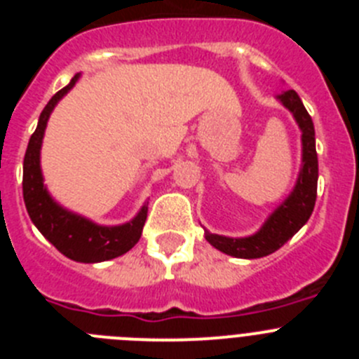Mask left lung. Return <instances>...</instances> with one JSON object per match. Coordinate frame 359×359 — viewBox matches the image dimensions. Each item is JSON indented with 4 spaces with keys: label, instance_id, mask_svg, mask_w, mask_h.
<instances>
[{
    "label": "left lung",
    "instance_id": "8db88e82",
    "mask_svg": "<svg viewBox=\"0 0 359 359\" xmlns=\"http://www.w3.org/2000/svg\"><path fill=\"white\" fill-rule=\"evenodd\" d=\"M282 106L293 113L298 128L302 131V169L298 174L293 192L284 199L280 207L266 219L261 230L250 237H224L215 236L205 230L208 243L219 252L239 259H259L277 252L284 243L291 239L313 214L318 185V156L315 147V126L302 100L294 90H287L278 95Z\"/></svg>",
    "mask_w": 359,
    "mask_h": 359
}]
</instances>
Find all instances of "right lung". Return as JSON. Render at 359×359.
Wrapping results in <instances>:
<instances>
[{"label": "right lung", "instance_id": "right-lung-1", "mask_svg": "<svg viewBox=\"0 0 359 359\" xmlns=\"http://www.w3.org/2000/svg\"><path fill=\"white\" fill-rule=\"evenodd\" d=\"M79 75L72 79L66 88L57 91L46 107L43 109L37 122V129L30 136L23 161V199L32 223L55 246L62 255L77 262H102L128 253L140 241L147 219V205L142 207L133 221L120 226H100L90 219L62 208L52 199L43 183L39 154L43 144L44 129L50 118V113L57 102L72 90Z\"/></svg>", "mask_w": 359, "mask_h": 359}]
</instances>
